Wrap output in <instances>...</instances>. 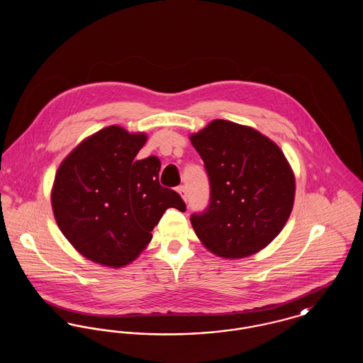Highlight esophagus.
<instances>
[{"instance_id": "1", "label": "esophagus", "mask_w": 363, "mask_h": 363, "mask_svg": "<svg viewBox=\"0 0 363 363\" xmlns=\"http://www.w3.org/2000/svg\"><path fill=\"white\" fill-rule=\"evenodd\" d=\"M177 190H178V193L182 196V199H184V200H186V188H185L184 185H181V186H178V188H177Z\"/></svg>"}]
</instances>
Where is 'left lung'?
<instances>
[{
    "label": "left lung",
    "instance_id": "8db88e82",
    "mask_svg": "<svg viewBox=\"0 0 363 363\" xmlns=\"http://www.w3.org/2000/svg\"><path fill=\"white\" fill-rule=\"evenodd\" d=\"M204 160L211 199L190 218L208 250L243 259L277 238L293 211L295 178L281 150L256 129L215 120L190 136Z\"/></svg>",
    "mask_w": 363,
    "mask_h": 363
}]
</instances>
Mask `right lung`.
<instances>
[{
    "instance_id": "right-lung-1",
    "label": "right lung",
    "mask_w": 363,
    "mask_h": 363,
    "mask_svg": "<svg viewBox=\"0 0 363 363\" xmlns=\"http://www.w3.org/2000/svg\"><path fill=\"white\" fill-rule=\"evenodd\" d=\"M147 141L111 125L82 141L58 167L52 190L55 222L86 259L128 265L152 240L167 208L185 211L173 189L159 184L160 160H136Z\"/></svg>"
}]
</instances>
